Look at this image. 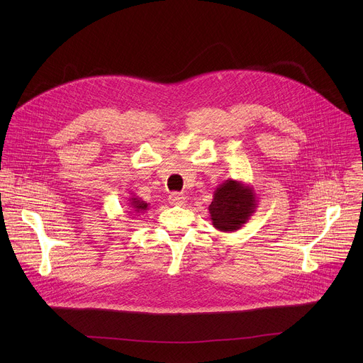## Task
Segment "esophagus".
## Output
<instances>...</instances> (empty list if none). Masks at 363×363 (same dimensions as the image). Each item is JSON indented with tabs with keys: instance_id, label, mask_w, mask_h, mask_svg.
<instances>
[{
	"instance_id": "esophagus-1",
	"label": "esophagus",
	"mask_w": 363,
	"mask_h": 363,
	"mask_svg": "<svg viewBox=\"0 0 363 363\" xmlns=\"http://www.w3.org/2000/svg\"><path fill=\"white\" fill-rule=\"evenodd\" d=\"M169 202L174 203V205H184L186 202V196L184 194H179V192H172L169 195Z\"/></svg>"
}]
</instances>
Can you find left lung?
Wrapping results in <instances>:
<instances>
[{
	"label": "left lung",
	"mask_w": 363,
	"mask_h": 363,
	"mask_svg": "<svg viewBox=\"0 0 363 363\" xmlns=\"http://www.w3.org/2000/svg\"><path fill=\"white\" fill-rule=\"evenodd\" d=\"M257 195L248 184L227 179L217 186L208 206L214 228L223 233L240 230L257 210Z\"/></svg>",
	"instance_id": "obj_1"
}]
</instances>
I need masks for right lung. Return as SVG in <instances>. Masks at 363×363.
Returning <instances> with one entry per match:
<instances>
[{"label":"right lung","instance_id":"obj_1","mask_svg":"<svg viewBox=\"0 0 363 363\" xmlns=\"http://www.w3.org/2000/svg\"><path fill=\"white\" fill-rule=\"evenodd\" d=\"M129 206H130V211L129 213H133V216H140L143 214L146 210H149V203L142 201L139 196L136 195H132L129 199Z\"/></svg>","mask_w":363,"mask_h":363}]
</instances>
